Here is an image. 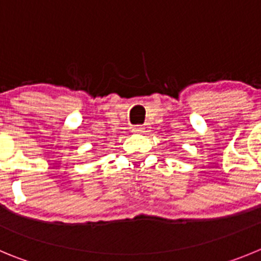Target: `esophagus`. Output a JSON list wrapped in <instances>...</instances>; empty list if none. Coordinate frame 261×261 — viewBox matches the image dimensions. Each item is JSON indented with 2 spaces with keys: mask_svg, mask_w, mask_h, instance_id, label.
<instances>
[{
  "mask_svg": "<svg viewBox=\"0 0 261 261\" xmlns=\"http://www.w3.org/2000/svg\"><path fill=\"white\" fill-rule=\"evenodd\" d=\"M150 129V125L148 124H145V125H137L133 128V132L135 133H141V135H145V133L148 132Z\"/></svg>",
  "mask_w": 261,
  "mask_h": 261,
  "instance_id": "34e87169",
  "label": "esophagus"
}]
</instances>
